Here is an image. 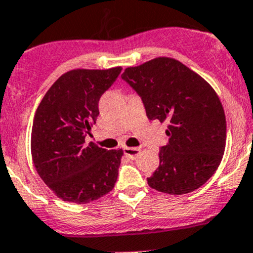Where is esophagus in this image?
<instances>
[{"label":"esophagus","instance_id":"obj_1","mask_svg":"<svg viewBox=\"0 0 253 253\" xmlns=\"http://www.w3.org/2000/svg\"><path fill=\"white\" fill-rule=\"evenodd\" d=\"M139 151H141L139 148H131V147H125L124 148L125 154H126V156H128L129 158H136V157L138 156Z\"/></svg>","mask_w":253,"mask_h":253}]
</instances>
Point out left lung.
Here are the masks:
<instances>
[{"label": "left lung", "instance_id": "left-lung-1", "mask_svg": "<svg viewBox=\"0 0 253 253\" xmlns=\"http://www.w3.org/2000/svg\"><path fill=\"white\" fill-rule=\"evenodd\" d=\"M122 79L141 96L149 120L168 124L159 167L147 178L158 192L181 195L216 171L226 144L221 101L200 75L173 58L159 56L125 69Z\"/></svg>", "mask_w": 253, "mask_h": 253}]
</instances>
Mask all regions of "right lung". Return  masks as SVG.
<instances>
[{
	"instance_id": "right-lung-1",
	"label": "right lung",
	"mask_w": 253,
	"mask_h": 253,
	"mask_svg": "<svg viewBox=\"0 0 253 253\" xmlns=\"http://www.w3.org/2000/svg\"><path fill=\"white\" fill-rule=\"evenodd\" d=\"M121 70H70L51 85L37 109L31 139L34 167L64 202L86 204L114 189L124 151L85 144V137L96 124L100 97Z\"/></svg>"
}]
</instances>
